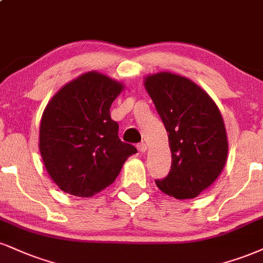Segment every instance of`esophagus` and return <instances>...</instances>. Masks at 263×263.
<instances>
[{
  "label": "esophagus",
  "mask_w": 263,
  "mask_h": 263,
  "mask_svg": "<svg viewBox=\"0 0 263 263\" xmlns=\"http://www.w3.org/2000/svg\"><path fill=\"white\" fill-rule=\"evenodd\" d=\"M137 149L140 151V152H142V153H143V152L147 151V144H145L144 142H141V143L137 144Z\"/></svg>",
  "instance_id": "esophagus-1"
}]
</instances>
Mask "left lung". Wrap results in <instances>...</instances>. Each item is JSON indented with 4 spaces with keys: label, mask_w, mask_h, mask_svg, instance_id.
<instances>
[{
    "label": "left lung",
    "mask_w": 263,
    "mask_h": 263,
    "mask_svg": "<svg viewBox=\"0 0 263 263\" xmlns=\"http://www.w3.org/2000/svg\"><path fill=\"white\" fill-rule=\"evenodd\" d=\"M145 89L165 126L172 167L156 180L167 196L195 198L210 187L226 165L228 140L219 109L197 84L160 72L145 78Z\"/></svg>",
    "instance_id": "8db88e82"
}]
</instances>
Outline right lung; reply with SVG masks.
Instances as JSON below:
<instances>
[{"label": "right lung", "mask_w": 263, "mask_h": 263, "mask_svg": "<svg viewBox=\"0 0 263 263\" xmlns=\"http://www.w3.org/2000/svg\"><path fill=\"white\" fill-rule=\"evenodd\" d=\"M122 84L89 72L61 88L40 123L44 165L62 191L90 197L110 186L137 149L119 138L110 106Z\"/></svg>", "instance_id": "obj_1"}]
</instances>
